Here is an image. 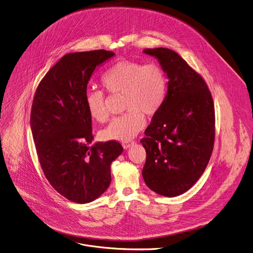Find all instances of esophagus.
<instances>
[{"label":"esophagus","mask_w":253,"mask_h":253,"mask_svg":"<svg viewBox=\"0 0 253 253\" xmlns=\"http://www.w3.org/2000/svg\"><path fill=\"white\" fill-rule=\"evenodd\" d=\"M134 144V142H129V143H123L122 144V146H123V148L124 149H128V148H130L132 145Z\"/></svg>","instance_id":"obj_1"}]
</instances>
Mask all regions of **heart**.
<instances>
[{
	"instance_id": "obj_1",
	"label": "heart",
	"mask_w": 253,
	"mask_h": 253,
	"mask_svg": "<svg viewBox=\"0 0 253 253\" xmlns=\"http://www.w3.org/2000/svg\"><path fill=\"white\" fill-rule=\"evenodd\" d=\"M103 87L112 95H123V115L114 118L101 132L103 140L127 142L145 126V116L152 117L162 108L168 93V78L163 67L155 62L121 60L101 77ZM84 102L89 115L104 122L109 117L104 91L87 89Z\"/></svg>"
}]
</instances>
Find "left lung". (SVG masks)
I'll return each instance as SVG.
<instances>
[{"label": "left lung", "mask_w": 253, "mask_h": 253, "mask_svg": "<svg viewBox=\"0 0 253 253\" xmlns=\"http://www.w3.org/2000/svg\"><path fill=\"white\" fill-rule=\"evenodd\" d=\"M168 75V93L141 140L146 150L143 177L150 189L173 197L186 192L203 174L215 142V107L201 77L169 48L145 49Z\"/></svg>", "instance_id": "left-lung-1"}]
</instances>
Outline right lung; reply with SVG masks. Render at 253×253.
Segmentation results:
<instances>
[{
	"instance_id": "obj_1",
	"label": "right lung",
	"mask_w": 253,
	"mask_h": 253,
	"mask_svg": "<svg viewBox=\"0 0 253 253\" xmlns=\"http://www.w3.org/2000/svg\"><path fill=\"white\" fill-rule=\"evenodd\" d=\"M114 55L103 49L63 56L40 81L30 126L38 160L52 187L68 200L84 204L109 186L110 165L123 148L117 141H92L91 116L84 102L96 66Z\"/></svg>"
}]
</instances>
